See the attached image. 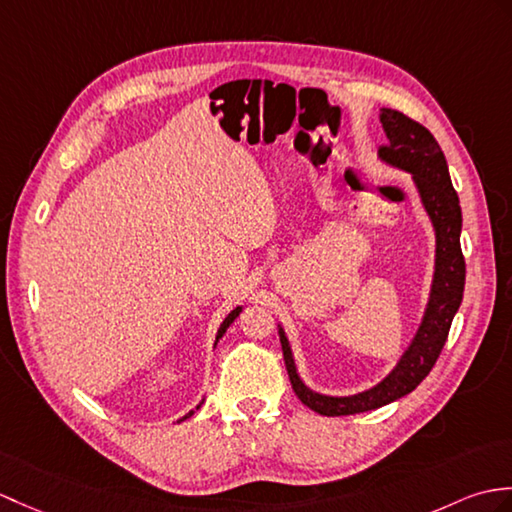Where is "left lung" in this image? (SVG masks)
Returning <instances> with one entry per match:
<instances>
[{
  "label": "left lung",
  "mask_w": 512,
  "mask_h": 512,
  "mask_svg": "<svg viewBox=\"0 0 512 512\" xmlns=\"http://www.w3.org/2000/svg\"><path fill=\"white\" fill-rule=\"evenodd\" d=\"M379 122L388 137L386 144L377 148L379 161L412 176L421 205L432 222L436 237L434 275L421 325L408 349L403 351L382 382L368 390L355 392V395H323L307 386L296 371L290 340L279 325L283 360L296 397L323 417L368 412L410 395L432 371L441 355L451 320H454L462 303V292H465V257L460 251L462 211L441 146L436 144L430 130L395 109L379 111Z\"/></svg>",
  "instance_id": "obj_1"
}]
</instances>
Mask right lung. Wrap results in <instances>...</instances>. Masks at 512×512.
<instances>
[{
    "label": "right lung",
    "instance_id": "obj_1",
    "mask_svg": "<svg viewBox=\"0 0 512 512\" xmlns=\"http://www.w3.org/2000/svg\"><path fill=\"white\" fill-rule=\"evenodd\" d=\"M240 312H242V305H237V307H235V310H233V312H231V314H229L227 318H224V320H222V325H220V329H218V334H216V344L220 342V338H222L224 334H227V329H229V327L233 325V320H235L237 316H240ZM216 344H213V347H216ZM202 401H205V399H202ZM202 401L198 403V406H196V410H198V408L202 406ZM196 410H189V412L185 414V417H183V419H178V421H185V419H189V417H192V414H194Z\"/></svg>",
    "mask_w": 512,
    "mask_h": 512
}]
</instances>
